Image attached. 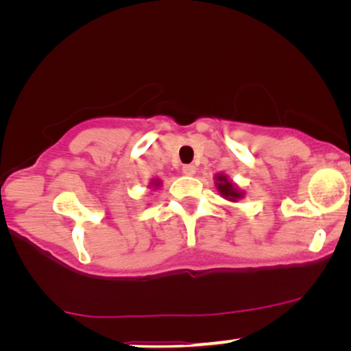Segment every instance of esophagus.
<instances>
[{
	"label": "esophagus",
	"instance_id": "esophagus-1",
	"mask_svg": "<svg viewBox=\"0 0 351 351\" xmlns=\"http://www.w3.org/2000/svg\"><path fill=\"white\" fill-rule=\"evenodd\" d=\"M182 172H184L185 176H193L196 172V167L193 165H185L184 167H182Z\"/></svg>",
	"mask_w": 351,
	"mask_h": 351
}]
</instances>
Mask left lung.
Segmentation results:
<instances>
[{"mask_svg": "<svg viewBox=\"0 0 351 351\" xmlns=\"http://www.w3.org/2000/svg\"><path fill=\"white\" fill-rule=\"evenodd\" d=\"M215 186H217L219 193L228 201H238L241 199L244 193L241 190H238L232 180H228V177L225 174L215 176Z\"/></svg>", "mask_w": 351, "mask_h": 351, "instance_id": "obj_1", "label": "left lung"}]
</instances>
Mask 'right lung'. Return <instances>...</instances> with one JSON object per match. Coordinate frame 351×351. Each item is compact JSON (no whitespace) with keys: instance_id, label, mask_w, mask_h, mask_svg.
Returning a JSON list of instances; mask_svg holds the SVG:
<instances>
[{"instance_id":"1","label":"right lung","mask_w":351,"mask_h":351,"mask_svg":"<svg viewBox=\"0 0 351 351\" xmlns=\"http://www.w3.org/2000/svg\"><path fill=\"white\" fill-rule=\"evenodd\" d=\"M152 185L155 186V189H158V186H160V180H153V182H152Z\"/></svg>"}]
</instances>
